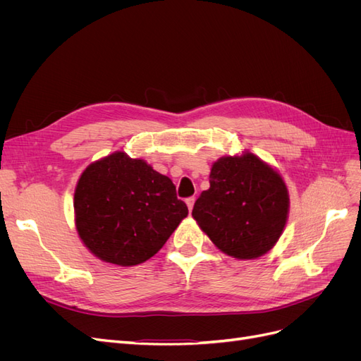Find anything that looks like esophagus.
Masks as SVG:
<instances>
[{
  "label": "esophagus",
  "instance_id": "34e87169",
  "mask_svg": "<svg viewBox=\"0 0 361 361\" xmlns=\"http://www.w3.org/2000/svg\"><path fill=\"white\" fill-rule=\"evenodd\" d=\"M185 202H187V206H188V209L191 212L192 211V206H194V202H195V197H188Z\"/></svg>",
  "mask_w": 361,
  "mask_h": 361
}]
</instances>
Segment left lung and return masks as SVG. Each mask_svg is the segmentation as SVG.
Instances as JSON below:
<instances>
[{
    "label": "left lung",
    "mask_w": 361,
    "mask_h": 361,
    "mask_svg": "<svg viewBox=\"0 0 361 361\" xmlns=\"http://www.w3.org/2000/svg\"><path fill=\"white\" fill-rule=\"evenodd\" d=\"M209 190L192 216L211 241L236 259H256L274 247L285 228L289 195L277 171L253 154L218 159Z\"/></svg>",
    "instance_id": "obj_1"
}]
</instances>
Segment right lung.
Segmentation results:
<instances>
[{
	"label": "right lung",
	"instance_id": "right-lung-1",
	"mask_svg": "<svg viewBox=\"0 0 361 361\" xmlns=\"http://www.w3.org/2000/svg\"><path fill=\"white\" fill-rule=\"evenodd\" d=\"M73 206L76 231L85 247L120 267L143 264L157 255L188 215L167 176L123 152L84 170Z\"/></svg>",
	"mask_w": 361,
	"mask_h": 361
}]
</instances>
